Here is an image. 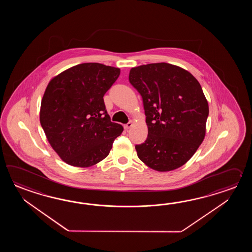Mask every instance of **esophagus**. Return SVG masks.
<instances>
[{
    "label": "esophagus",
    "instance_id": "obj_1",
    "mask_svg": "<svg viewBox=\"0 0 252 252\" xmlns=\"http://www.w3.org/2000/svg\"><path fill=\"white\" fill-rule=\"evenodd\" d=\"M132 124H133V123H132L131 121H130V122H128V124H126L124 125V128H125V129H128V128H130V127L132 126Z\"/></svg>",
    "mask_w": 252,
    "mask_h": 252
}]
</instances>
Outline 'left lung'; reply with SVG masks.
I'll use <instances>...</instances> for the list:
<instances>
[{"mask_svg": "<svg viewBox=\"0 0 252 252\" xmlns=\"http://www.w3.org/2000/svg\"><path fill=\"white\" fill-rule=\"evenodd\" d=\"M128 81L142 97L149 129L144 142L135 146L139 159L157 171L182 166L203 142L209 114L198 81L167 63L133 67Z\"/></svg>", "mask_w": 252, "mask_h": 252, "instance_id": "obj_1", "label": "left lung"}]
</instances>
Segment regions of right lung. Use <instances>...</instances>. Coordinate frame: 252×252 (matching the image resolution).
I'll use <instances>...</instances> for the list:
<instances>
[{"label": "right lung", "mask_w": 252, "mask_h": 252, "mask_svg": "<svg viewBox=\"0 0 252 252\" xmlns=\"http://www.w3.org/2000/svg\"><path fill=\"white\" fill-rule=\"evenodd\" d=\"M121 70L99 63L77 64L54 77L43 95L40 124L65 163L87 167L104 159L124 131L111 122L103 101Z\"/></svg>", "instance_id": "right-lung-1"}]
</instances>
